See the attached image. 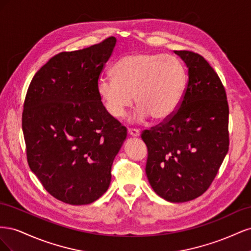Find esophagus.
I'll return each mask as SVG.
<instances>
[{
    "mask_svg": "<svg viewBox=\"0 0 251 251\" xmlns=\"http://www.w3.org/2000/svg\"><path fill=\"white\" fill-rule=\"evenodd\" d=\"M127 133H128V135L133 136V137H139L140 136V132H139V130H137V128H128Z\"/></svg>",
    "mask_w": 251,
    "mask_h": 251,
    "instance_id": "esophagus-1",
    "label": "esophagus"
}]
</instances>
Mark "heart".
<instances>
[{
	"label": "heart",
	"instance_id": "heart-1",
	"mask_svg": "<svg viewBox=\"0 0 251 251\" xmlns=\"http://www.w3.org/2000/svg\"><path fill=\"white\" fill-rule=\"evenodd\" d=\"M112 73L113 76H102L97 83L103 107L112 117L123 118L136 100L138 108L132 116L135 123H142L150 116L156 121L172 116L187 79L185 68L177 57L149 52L120 57Z\"/></svg>",
	"mask_w": 251,
	"mask_h": 251
}]
</instances>
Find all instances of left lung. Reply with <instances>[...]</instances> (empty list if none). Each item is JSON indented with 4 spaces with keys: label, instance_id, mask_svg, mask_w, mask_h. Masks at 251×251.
Segmentation results:
<instances>
[{
    "label": "left lung",
    "instance_id": "left-lung-1",
    "mask_svg": "<svg viewBox=\"0 0 251 251\" xmlns=\"http://www.w3.org/2000/svg\"><path fill=\"white\" fill-rule=\"evenodd\" d=\"M188 69L179 109L141 134L149 155L146 173L164 200L180 203L198 198L214 181L228 151V103L218 74L203 56L174 51Z\"/></svg>",
    "mask_w": 251,
    "mask_h": 251
}]
</instances>
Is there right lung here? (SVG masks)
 <instances>
[{
  "label": "right lung",
  "mask_w": 251,
  "mask_h": 251,
  "mask_svg": "<svg viewBox=\"0 0 251 251\" xmlns=\"http://www.w3.org/2000/svg\"><path fill=\"white\" fill-rule=\"evenodd\" d=\"M114 36L53 56L28 88L22 127L30 169L45 189L71 205L96 201L107 192L114 158L126 128L105 111L97 93Z\"/></svg>",
  "instance_id": "add662e5"
}]
</instances>
